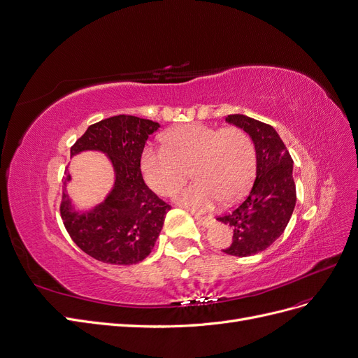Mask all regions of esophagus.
Wrapping results in <instances>:
<instances>
[{
  "label": "esophagus",
  "instance_id": "obj_1",
  "mask_svg": "<svg viewBox=\"0 0 358 358\" xmlns=\"http://www.w3.org/2000/svg\"><path fill=\"white\" fill-rule=\"evenodd\" d=\"M194 220H196L197 224H199V226H202V227H209L210 224H213V218H210V217H202V215L194 214Z\"/></svg>",
  "mask_w": 358,
  "mask_h": 358
}]
</instances>
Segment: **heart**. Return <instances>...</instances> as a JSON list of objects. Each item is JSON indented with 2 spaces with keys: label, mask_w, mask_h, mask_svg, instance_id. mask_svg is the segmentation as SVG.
Returning a JSON list of instances; mask_svg holds the SVG:
<instances>
[{
  "label": "heart",
  "mask_w": 358,
  "mask_h": 358,
  "mask_svg": "<svg viewBox=\"0 0 358 358\" xmlns=\"http://www.w3.org/2000/svg\"><path fill=\"white\" fill-rule=\"evenodd\" d=\"M165 144L144 148V180L156 193L166 194L186 180L192 169L196 181L172 193V199L192 210L203 213L221 199H237L254 178V143L241 128L180 125L166 132Z\"/></svg>",
  "instance_id": "heart-1"
}]
</instances>
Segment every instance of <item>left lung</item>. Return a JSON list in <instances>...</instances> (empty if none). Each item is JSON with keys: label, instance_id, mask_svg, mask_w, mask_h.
<instances>
[{"label": "left lung", "instance_id": "1", "mask_svg": "<svg viewBox=\"0 0 358 358\" xmlns=\"http://www.w3.org/2000/svg\"><path fill=\"white\" fill-rule=\"evenodd\" d=\"M229 124L252 138L257 178L245 201L217 218L233 229V242L222 249L233 257H250L273 245L285 231L296 203L294 161L277 131L246 115H229Z\"/></svg>", "mask_w": 358, "mask_h": 358}]
</instances>
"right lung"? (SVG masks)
Listing matches in <instances>:
<instances>
[{
	"mask_svg": "<svg viewBox=\"0 0 358 358\" xmlns=\"http://www.w3.org/2000/svg\"><path fill=\"white\" fill-rule=\"evenodd\" d=\"M157 122L131 115H117L92 124L72 145L71 156L100 152L109 157L115 172L113 187L104 199L87 210L75 209L66 186L60 214L72 241L85 254L106 264L131 266L148 257L164 227L171 206L145 186L140 161Z\"/></svg>",
	"mask_w": 358,
	"mask_h": 358,
	"instance_id": "obj_1",
	"label": "right lung"
}]
</instances>
